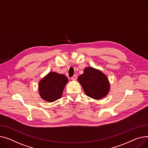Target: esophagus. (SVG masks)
Returning a JSON list of instances; mask_svg holds the SVG:
<instances>
[{"label":"esophagus","mask_w":148,"mask_h":148,"mask_svg":"<svg viewBox=\"0 0 148 148\" xmlns=\"http://www.w3.org/2000/svg\"><path fill=\"white\" fill-rule=\"evenodd\" d=\"M77 79V75H74L72 77H71V79L73 81H76Z\"/></svg>","instance_id":"1"}]
</instances>
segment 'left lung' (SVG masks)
Wrapping results in <instances>:
<instances>
[{
    "mask_svg": "<svg viewBox=\"0 0 148 148\" xmlns=\"http://www.w3.org/2000/svg\"><path fill=\"white\" fill-rule=\"evenodd\" d=\"M88 97L100 100L105 97L110 90V84L107 76L98 69L91 67H86L84 73L77 78Z\"/></svg>",
    "mask_w": 148,
    "mask_h": 148,
    "instance_id": "left-lung-1",
    "label": "left lung"
}]
</instances>
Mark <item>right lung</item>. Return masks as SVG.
Returning <instances> with one entry per match:
<instances>
[{"label": "right lung", "instance_id": "right-lung-1", "mask_svg": "<svg viewBox=\"0 0 148 148\" xmlns=\"http://www.w3.org/2000/svg\"><path fill=\"white\" fill-rule=\"evenodd\" d=\"M67 82L68 79L65 75L49 72L39 83V92L41 98L48 102L60 99Z\"/></svg>", "mask_w": 148, "mask_h": 148}]
</instances>
